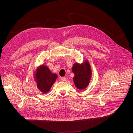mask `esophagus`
<instances>
[{"instance_id": "1", "label": "esophagus", "mask_w": 133, "mask_h": 133, "mask_svg": "<svg viewBox=\"0 0 133 133\" xmlns=\"http://www.w3.org/2000/svg\"><path fill=\"white\" fill-rule=\"evenodd\" d=\"M60 80H61L63 82H65L66 80V78L65 77H62L61 78H60Z\"/></svg>"}]
</instances>
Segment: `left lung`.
Wrapping results in <instances>:
<instances>
[{"instance_id": "8db88e82", "label": "left lung", "mask_w": 133, "mask_h": 133, "mask_svg": "<svg viewBox=\"0 0 133 133\" xmlns=\"http://www.w3.org/2000/svg\"><path fill=\"white\" fill-rule=\"evenodd\" d=\"M72 71L75 75L73 79L76 87L81 90L85 89L89 84L91 78V72L89 63L85 61L83 65L74 64Z\"/></svg>"}]
</instances>
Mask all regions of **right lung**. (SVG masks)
<instances>
[{
  "label": "right lung",
  "instance_id": "obj_1",
  "mask_svg": "<svg viewBox=\"0 0 133 133\" xmlns=\"http://www.w3.org/2000/svg\"><path fill=\"white\" fill-rule=\"evenodd\" d=\"M35 81L39 89L44 93L48 92L57 78V75L51 73L49 68L42 66L37 70L35 74Z\"/></svg>",
  "mask_w": 133,
  "mask_h": 133
}]
</instances>
